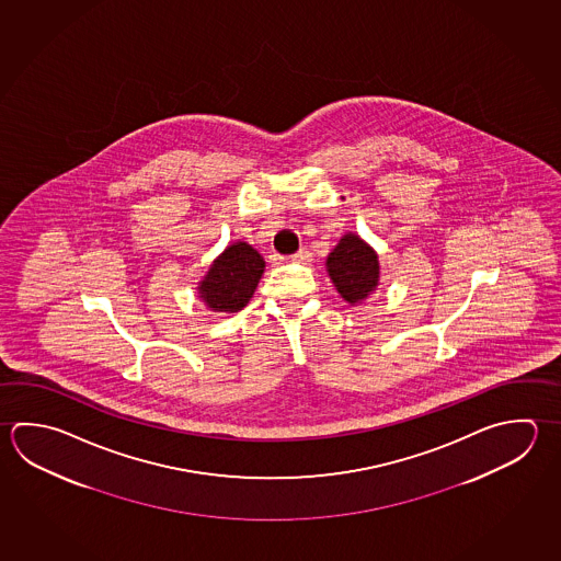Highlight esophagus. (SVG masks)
<instances>
[{
	"label": "esophagus",
	"instance_id": "esophagus-1",
	"mask_svg": "<svg viewBox=\"0 0 561 561\" xmlns=\"http://www.w3.org/2000/svg\"><path fill=\"white\" fill-rule=\"evenodd\" d=\"M290 259H293L295 263H302V265H308V263L312 261V253H310L308 249H300V251L290 256Z\"/></svg>",
	"mask_w": 561,
	"mask_h": 561
}]
</instances>
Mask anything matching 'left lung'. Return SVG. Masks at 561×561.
Returning <instances> with one entry per match:
<instances>
[{
    "label": "left lung",
    "instance_id": "1",
    "mask_svg": "<svg viewBox=\"0 0 561 561\" xmlns=\"http://www.w3.org/2000/svg\"><path fill=\"white\" fill-rule=\"evenodd\" d=\"M327 268L340 296L352 306L364 302L377 288V253L359 234L347 233L340 239L328 255Z\"/></svg>",
    "mask_w": 561,
    "mask_h": 561
}]
</instances>
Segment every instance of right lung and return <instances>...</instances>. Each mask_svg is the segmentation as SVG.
<instances>
[{
	"label": "right lung",
	"instance_id": "add662e5",
	"mask_svg": "<svg viewBox=\"0 0 561 561\" xmlns=\"http://www.w3.org/2000/svg\"><path fill=\"white\" fill-rule=\"evenodd\" d=\"M263 273V256L251 244L237 241L229 244L209 266L204 280L197 286L199 298L214 312L233 314L243 310L251 296L255 295Z\"/></svg>",
	"mask_w": 561,
	"mask_h": 561
}]
</instances>
